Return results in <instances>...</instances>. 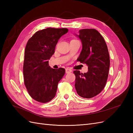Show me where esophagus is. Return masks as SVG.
Segmentation results:
<instances>
[{
	"mask_svg": "<svg viewBox=\"0 0 133 133\" xmlns=\"http://www.w3.org/2000/svg\"><path fill=\"white\" fill-rule=\"evenodd\" d=\"M71 71H72V70L70 69H69V68H66L65 69V72L66 74H69V73H71Z\"/></svg>",
	"mask_w": 133,
	"mask_h": 133,
	"instance_id": "1",
	"label": "esophagus"
}]
</instances>
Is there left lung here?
<instances>
[{"label": "left lung", "instance_id": "left-lung-1", "mask_svg": "<svg viewBox=\"0 0 133 133\" xmlns=\"http://www.w3.org/2000/svg\"><path fill=\"white\" fill-rule=\"evenodd\" d=\"M75 34L82 44L78 61L85 64L87 73L75 70V88L78 94L84 98L97 95L105 86L110 67V57L106 43L99 32L94 29L80 30Z\"/></svg>", "mask_w": 133, "mask_h": 133}]
</instances>
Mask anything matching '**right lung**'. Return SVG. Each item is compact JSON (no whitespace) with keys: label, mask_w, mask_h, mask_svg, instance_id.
Returning a JSON list of instances; mask_svg holds the SVG:
<instances>
[{"label":"right lung","mask_w":133,"mask_h":133,"mask_svg":"<svg viewBox=\"0 0 133 133\" xmlns=\"http://www.w3.org/2000/svg\"><path fill=\"white\" fill-rule=\"evenodd\" d=\"M68 31L67 28H48L36 32L27 42L24 80L28 93L36 101L45 103L55 97L58 83L65 70L51 68L48 60L54 53L58 40Z\"/></svg>","instance_id":"obj_1"}]
</instances>
